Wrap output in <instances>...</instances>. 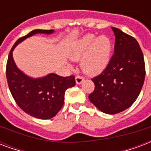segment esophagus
Returning <instances> with one entry per match:
<instances>
[{
  "mask_svg": "<svg viewBox=\"0 0 151 151\" xmlns=\"http://www.w3.org/2000/svg\"><path fill=\"white\" fill-rule=\"evenodd\" d=\"M83 77L80 76H78L76 77V82L77 84H81L83 82Z\"/></svg>",
  "mask_w": 151,
  "mask_h": 151,
  "instance_id": "esophagus-1",
  "label": "esophagus"
}]
</instances>
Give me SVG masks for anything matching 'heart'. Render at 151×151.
<instances>
[{
  "label": "heart",
  "mask_w": 151,
  "mask_h": 151,
  "mask_svg": "<svg viewBox=\"0 0 151 151\" xmlns=\"http://www.w3.org/2000/svg\"><path fill=\"white\" fill-rule=\"evenodd\" d=\"M111 42L106 36L96 38L93 34H87L74 43L68 50L69 58L74 61L81 60V68L86 74L96 76L101 73L109 63Z\"/></svg>",
  "instance_id": "heart-1"
}]
</instances>
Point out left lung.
I'll list each match as a JSON object with an SVG mask.
<instances>
[{"label":"left lung","mask_w":151,"mask_h":151,"mask_svg":"<svg viewBox=\"0 0 151 151\" xmlns=\"http://www.w3.org/2000/svg\"><path fill=\"white\" fill-rule=\"evenodd\" d=\"M115 36L114 55L101 74L91 80L95 89L88 98L102 112L118 114L134 103L144 83L145 62L133 37L111 27Z\"/></svg>","instance_id":"1"}]
</instances>
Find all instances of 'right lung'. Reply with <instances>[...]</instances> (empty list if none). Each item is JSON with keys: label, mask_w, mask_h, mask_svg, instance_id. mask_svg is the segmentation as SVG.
Here are the masks:
<instances>
[{"label": "right lung", "mask_w": 151, "mask_h": 151, "mask_svg": "<svg viewBox=\"0 0 151 151\" xmlns=\"http://www.w3.org/2000/svg\"><path fill=\"white\" fill-rule=\"evenodd\" d=\"M53 32L36 29L20 37L12 46L7 61V81L14 100L25 113L40 119H52L60 111L64 103L65 91L76 85L75 76L63 77L50 73L37 79L29 77L17 67L12 52L18 44L28 37L37 33L52 34Z\"/></svg>", "instance_id": "right-lung-1"}]
</instances>
